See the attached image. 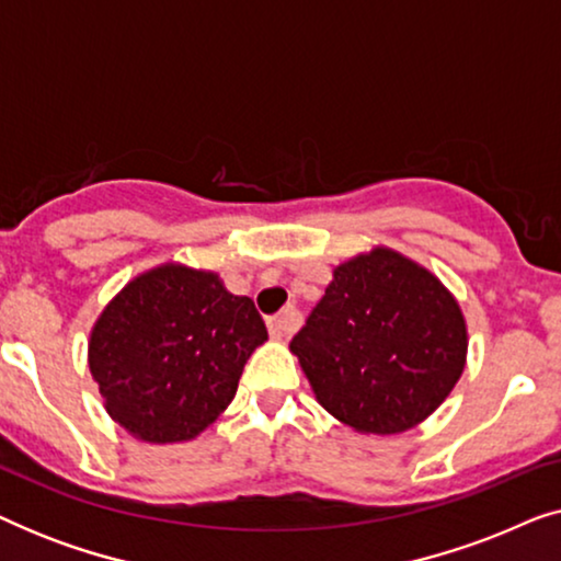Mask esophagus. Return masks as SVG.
<instances>
[{"label": "esophagus", "instance_id": "1", "mask_svg": "<svg viewBox=\"0 0 561 561\" xmlns=\"http://www.w3.org/2000/svg\"><path fill=\"white\" fill-rule=\"evenodd\" d=\"M296 327H298V317L294 309H286L280 311L278 317L267 319V332H271L273 340H288V336L296 332Z\"/></svg>", "mask_w": 561, "mask_h": 561}]
</instances>
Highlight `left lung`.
Wrapping results in <instances>:
<instances>
[{"instance_id": "1", "label": "left lung", "mask_w": 561, "mask_h": 561, "mask_svg": "<svg viewBox=\"0 0 561 561\" xmlns=\"http://www.w3.org/2000/svg\"><path fill=\"white\" fill-rule=\"evenodd\" d=\"M290 352L336 421L359 434H401L457 386L467 321L428 267L378 244L334 267Z\"/></svg>"}]
</instances>
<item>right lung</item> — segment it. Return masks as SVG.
Segmentation results:
<instances>
[{
    "label": "right lung",
    "mask_w": 561,
    "mask_h": 561,
    "mask_svg": "<svg viewBox=\"0 0 561 561\" xmlns=\"http://www.w3.org/2000/svg\"><path fill=\"white\" fill-rule=\"evenodd\" d=\"M267 340L248 296L214 271L150 267L127 283L89 334V370L112 421L148 444L191 442L237 393L242 367Z\"/></svg>",
    "instance_id": "obj_1"
}]
</instances>
